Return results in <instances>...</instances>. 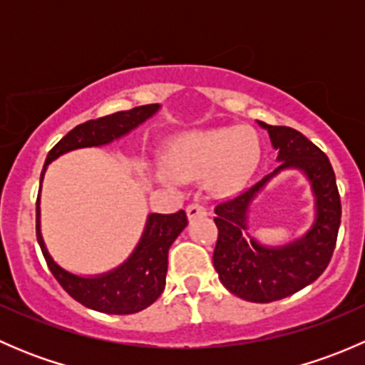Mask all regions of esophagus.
Masks as SVG:
<instances>
[{"label": "esophagus", "mask_w": 365, "mask_h": 365, "mask_svg": "<svg viewBox=\"0 0 365 365\" xmlns=\"http://www.w3.org/2000/svg\"><path fill=\"white\" fill-rule=\"evenodd\" d=\"M200 215H206V208L201 203H190L187 206V217L189 219H196Z\"/></svg>", "instance_id": "esophagus-1"}]
</instances>
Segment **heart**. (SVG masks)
I'll return each mask as SVG.
<instances>
[{"label":"heart","instance_id":"b5f03b06","mask_svg":"<svg viewBox=\"0 0 365 365\" xmlns=\"http://www.w3.org/2000/svg\"><path fill=\"white\" fill-rule=\"evenodd\" d=\"M259 160V138L249 127L189 132L173 139L162 153V164L175 178H197L213 171L212 187L217 192L244 187Z\"/></svg>","mask_w":365,"mask_h":365}]
</instances>
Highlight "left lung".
Returning a JSON list of instances; mask_svg holds the SVG:
<instances>
[{"label": "left lung", "mask_w": 365, "mask_h": 365, "mask_svg": "<svg viewBox=\"0 0 365 365\" xmlns=\"http://www.w3.org/2000/svg\"><path fill=\"white\" fill-rule=\"evenodd\" d=\"M268 132L277 165L251 189L215 206L219 230L213 267L233 295L256 304L281 300L314 282L330 263L341 224V197L329 157L304 134L289 127L257 121ZM286 168H298L312 183L315 222L304 237L268 248L248 233V208L264 185Z\"/></svg>", "instance_id": "1"}]
</instances>
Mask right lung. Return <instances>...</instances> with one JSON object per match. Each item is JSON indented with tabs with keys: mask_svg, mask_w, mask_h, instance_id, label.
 <instances>
[{
	"mask_svg": "<svg viewBox=\"0 0 365 365\" xmlns=\"http://www.w3.org/2000/svg\"><path fill=\"white\" fill-rule=\"evenodd\" d=\"M159 109V104L139 106L77 125L47 155L40 187L47 165L60 155L72 150L109 145L145 123ZM185 226L187 215L183 210L176 213H150L138 245L120 267L98 275H77L58 264L47 251L40 230V192L36 197V240L47 267L73 300L106 314H134L160 297L168 274V251Z\"/></svg>",
	"mask_w": 365,
	"mask_h": 365,
	"instance_id": "right-lung-1",
	"label": "right lung"
}]
</instances>
